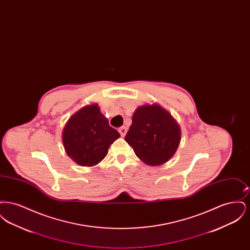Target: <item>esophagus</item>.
I'll return each mask as SVG.
<instances>
[{
  "label": "esophagus",
  "instance_id": "1",
  "mask_svg": "<svg viewBox=\"0 0 250 250\" xmlns=\"http://www.w3.org/2000/svg\"><path fill=\"white\" fill-rule=\"evenodd\" d=\"M120 134H121V136L122 137H124V136H125V134H126V132H127V128L125 127V126H121L119 128Z\"/></svg>",
  "mask_w": 250,
  "mask_h": 250
}]
</instances>
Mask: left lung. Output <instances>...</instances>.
Returning <instances> with one entry per match:
<instances>
[{"label": "left lung", "mask_w": 250, "mask_h": 250, "mask_svg": "<svg viewBox=\"0 0 250 250\" xmlns=\"http://www.w3.org/2000/svg\"><path fill=\"white\" fill-rule=\"evenodd\" d=\"M125 142L144 163L159 166L175 154L181 141V129L176 121L157 104L138 107Z\"/></svg>", "instance_id": "obj_1"}]
</instances>
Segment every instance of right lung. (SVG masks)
<instances>
[{"mask_svg": "<svg viewBox=\"0 0 250 250\" xmlns=\"http://www.w3.org/2000/svg\"><path fill=\"white\" fill-rule=\"evenodd\" d=\"M119 132L108 125L97 104L88 105L73 114L62 131V143L69 157L79 165L95 166L107 155Z\"/></svg>", "mask_w": 250, "mask_h": 250, "instance_id": "obj_1", "label": "right lung"}]
</instances>
